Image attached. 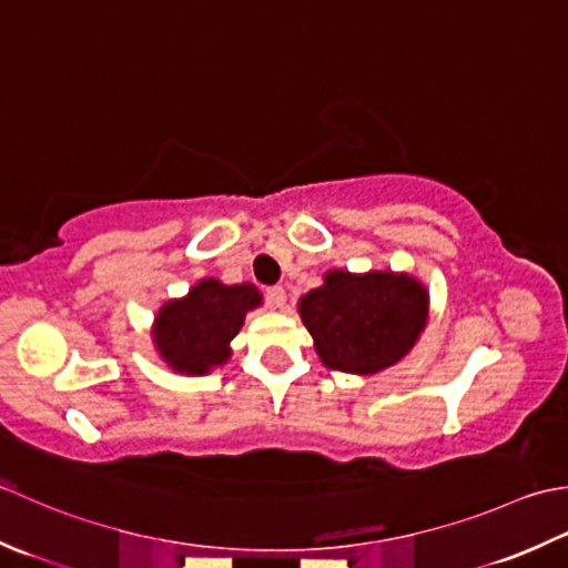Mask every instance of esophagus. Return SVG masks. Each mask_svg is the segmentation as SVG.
Segmentation results:
<instances>
[{
  "instance_id": "1",
  "label": "esophagus",
  "mask_w": 568,
  "mask_h": 568,
  "mask_svg": "<svg viewBox=\"0 0 568 568\" xmlns=\"http://www.w3.org/2000/svg\"><path fill=\"white\" fill-rule=\"evenodd\" d=\"M267 304L272 306V308H284V304H286V292L282 286H270L267 292Z\"/></svg>"
}]
</instances>
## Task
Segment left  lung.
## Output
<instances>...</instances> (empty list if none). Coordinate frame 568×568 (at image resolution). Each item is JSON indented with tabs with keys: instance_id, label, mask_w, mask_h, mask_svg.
<instances>
[{
	"instance_id": "1",
	"label": "left lung",
	"mask_w": 568,
	"mask_h": 568,
	"mask_svg": "<svg viewBox=\"0 0 568 568\" xmlns=\"http://www.w3.org/2000/svg\"><path fill=\"white\" fill-rule=\"evenodd\" d=\"M321 363L375 375L407 355L429 318V292L409 274L333 270L298 301Z\"/></svg>"
}]
</instances>
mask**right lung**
<instances>
[{
	"label": "right lung",
	"instance_id": "right-lung-1",
	"mask_svg": "<svg viewBox=\"0 0 568 568\" xmlns=\"http://www.w3.org/2000/svg\"><path fill=\"white\" fill-rule=\"evenodd\" d=\"M262 304L254 284L227 286L203 280L183 298H171L154 318V348L173 373L207 375L227 363L230 341L240 333L245 314Z\"/></svg>",
	"mask_w": 568,
	"mask_h": 568
}]
</instances>
